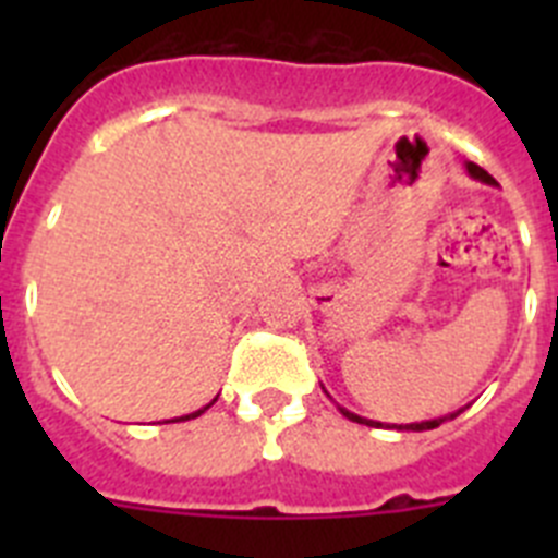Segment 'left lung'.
<instances>
[{
    "label": "left lung",
    "instance_id": "obj_1",
    "mask_svg": "<svg viewBox=\"0 0 558 558\" xmlns=\"http://www.w3.org/2000/svg\"><path fill=\"white\" fill-rule=\"evenodd\" d=\"M466 172H470L472 179H477L481 181V184H489V186H497V181L492 179L489 172L483 170V167H477V165H472V161H466ZM338 411L343 413V416L347 418H352V422H357V425H368V427H393V430H433V427H438L441 425V422H447V418H456L458 413L463 411H456V413H450V416H441V418H430V422H413V425H383V422H372V418H363V416H357V413H352V411H347V408H340L338 405Z\"/></svg>",
    "mask_w": 558,
    "mask_h": 558
}]
</instances>
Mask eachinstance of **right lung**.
<instances>
[{
	"label": "right lung",
	"mask_w": 558,
	"mask_h": 558,
	"mask_svg": "<svg viewBox=\"0 0 558 558\" xmlns=\"http://www.w3.org/2000/svg\"><path fill=\"white\" fill-rule=\"evenodd\" d=\"M215 402H218V397L211 399L209 405H204V408H201V411H195V413H186V416H175V418H167V422H186V418H195V416H201V413H204V411H209V408H211V405H215Z\"/></svg>",
	"instance_id": "add662e5"
}]
</instances>
